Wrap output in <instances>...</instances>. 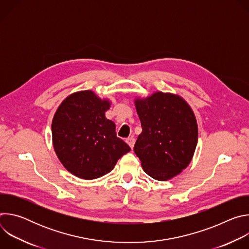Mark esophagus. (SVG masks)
<instances>
[{"mask_svg":"<svg viewBox=\"0 0 249 249\" xmlns=\"http://www.w3.org/2000/svg\"><path fill=\"white\" fill-rule=\"evenodd\" d=\"M126 143L130 146L131 149L134 148V144H135V139L133 137H129L126 139Z\"/></svg>","mask_w":249,"mask_h":249,"instance_id":"esophagus-1","label":"esophagus"}]
</instances>
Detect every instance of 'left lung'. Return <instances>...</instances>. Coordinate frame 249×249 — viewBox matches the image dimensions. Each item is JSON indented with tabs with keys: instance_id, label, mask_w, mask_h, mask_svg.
Here are the masks:
<instances>
[{
	"instance_id": "left-lung-1",
	"label": "left lung",
	"mask_w": 249,
	"mask_h": 249,
	"mask_svg": "<svg viewBox=\"0 0 249 249\" xmlns=\"http://www.w3.org/2000/svg\"><path fill=\"white\" fill-rule=\"evenodd\" d=\"M142 133L134 152L144 171L160 181L179 174L190 163L198 141V126L188 103L179 95L155 92L136 98Z\"/></svg>"
}]
</instances>
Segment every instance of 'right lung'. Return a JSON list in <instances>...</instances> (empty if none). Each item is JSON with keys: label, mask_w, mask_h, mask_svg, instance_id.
Instances as JSON below:
<instances>
[{"label": "right lung", "mask_w": 249, "mask_h": 249, "mask_svg": "<svg viewBox=\"0 0 249 249\" xmlns=\"http://www.w3.org/2000/svg\"><path fill=\"white\" fill-rule=\"evenodd\" d=\"M110 107L107 99L91 90L69 95L52 120L55 153L72 174L95 179L110 172L130 147L116 136L115 124L105 117Z\"/></svg>", "instance_id": "right-lung-1"}]
</instances>
